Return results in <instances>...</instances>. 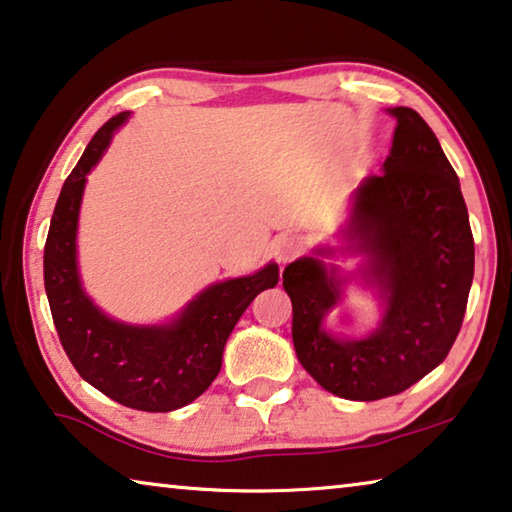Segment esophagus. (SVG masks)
Returning a JSON list of instances; mask_svg holds the SVG:
<instances>
[{
	"mask_svg": "<svg viewBox=\"0 0 512 512\" xmlns=\"http://www.w3.org/2000/svg\"><path fill=\"white\" fill-rule=\"evenodd\" d=\"M303 248V237H298V234H285V237H280L278 243H275V257H278L280 264H289L303 253Z\"/></svg>",
	"mask_w": 512,
	"mask_h": 512,
	"instance_id": "obj_1",
	"label": "esophagus"
}]
</instances>
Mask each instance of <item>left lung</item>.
<instances>
[{
    "label": "left lung",
    "instance_id": "8db88e82",
    "mask_svg": "<svg viewBox=\"0 0 512 512\" xmlns=\"http://www.w3.org/2000/svg\"><path fill=\"white\" fill-rule=\"evenodd\" d=\"M396 118L383 175L364 177L342 225V246H319L282 273L294 307L298 362L339 399L378 401L401 394L456 342L474 280V239L456 170L415 109ZM363 257L344 274L328 258ZM379 298L381 321L369 336L339 338L322 323L348 281Z\"/></svg>",
    "mask_w": 512,
    "mask_h": 512
}]
</instances>
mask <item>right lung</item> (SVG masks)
<instances>
[{
  "label": "right lung",
  "instance_id": "1",
  "mask_svg": "<svg viewBox=\"0 0 512 512\" xmlns=\"http://www.w3.org/2000/svg\"><path fill=\"white\" fill-rule=\"evenodd\" d=\"M132 113L107 120L86 145L56 200L45 243V291L63 351L88 385L143 412H170L196 401L214 383L223 348L259 291L278 285L269 262L243 278L214 282L166 323H125L104 314L81 285L77 227L86 175Z\"/></svg>",
  "mask_w": 512,
  "mask_h": 512
}]
</instances>
